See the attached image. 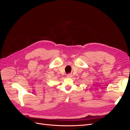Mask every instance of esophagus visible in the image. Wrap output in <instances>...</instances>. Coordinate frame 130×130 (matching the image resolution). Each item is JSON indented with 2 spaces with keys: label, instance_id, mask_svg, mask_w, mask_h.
Masks as SVG:
<instances>
[{
  "label": "esophagus",
  "instance_id": "obj_1",
  "mask_svg": "<svg viewBox=\"0 0 130 130\" xmlns=\"http://www.w3.org/2000/svg\"><path fill=\"white\" fill-rule=\"evenodd\" d=\"M72 74H68L67 75V77H72Z\"/></svg>",
  "mask_w": 130,
  "mask_h": 130
}]
</instances>
